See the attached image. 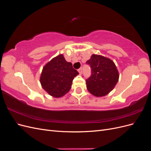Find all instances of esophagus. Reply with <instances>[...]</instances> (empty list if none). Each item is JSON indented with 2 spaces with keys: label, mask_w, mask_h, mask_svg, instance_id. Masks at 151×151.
<instances>
[{
  "label": "esophagus",
  "mask_w": 151,
  "mask_h": 151,
  "mask_svg": "<svg viewBox=\"0 0 151 151\" xmlns=\"http://www.w3.org/2000/svg\"><path fill=\"white\" fill-rule=\"evenodd\" d=\"M78 72H79L80 74H82V72H83V68L81 67L80 68H79V69H78Z\"/></svg>",
  "instance_id": "obj_1"
}]
</instances>
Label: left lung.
<instances>
[{
	"instance_id": "8db88e82",
	"label": "left lung",
	"mask_w": 151,
	"mask_h": 151,
	"mask_svg": "<svg viewBox=\"0 0 151 151\" xmlns=\"http://www.w3.org/2000/svg\"><path fill=\"white\" fill-rule=\"evenodd\" d=\"M86 63L91 68V75L86 79L89 92L97 97L104 96L111 92L119 79L114 62L108 58L93 54Z\"/></svg>"
}]
</instances>
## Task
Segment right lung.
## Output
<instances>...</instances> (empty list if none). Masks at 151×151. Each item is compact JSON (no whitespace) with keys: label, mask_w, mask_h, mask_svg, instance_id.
<instances>
[{"label":"right lung","mask_w":151,"mask_h":151,"mask_svg":"<svg viewBox=\"0 0 151 151\" xmlns=\"http://www.w3.org/2000/svg\"><path fill=\"white\" fill-rule=\"evenodd\" d=\"M78 74L79 72L73 68L72 63L67 62L61 54L44 66L40 83L50 96L60 98L69 91L73 79Z\"/></svg>","instance_id":"1"}]
</instances>
